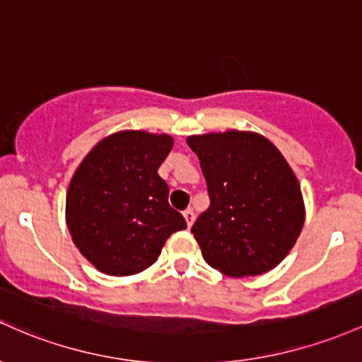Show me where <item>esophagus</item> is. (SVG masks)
<instances>
[{
	"label": "esophagus",
	"instance_id": "esophagus-1",
	"mask_svg": "<svg viewBox=\"0 0 362 362\" xmlns=\"http://www.w3.org/2000/svg\"><path fill=\"white\" fill-rule=\"evenodd\" d=\"M185 218H186V224H188V227H192L193 226V222H194V212H193V209H186L185 210Z\"/></svg>",
	"mask_w": 362,
	"mask_h": 362
}]
</instances>
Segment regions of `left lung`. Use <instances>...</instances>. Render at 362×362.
<instances>
[{
	"mask_svg": "<svg viewBox=\"0 0 362 362\" xmlns=\"http://www.w3.org/2000/svg\"><path fill=\"white\" fill-rule=\"evenodd\" d=\"M210 206L192 227L205 262L229 277L265 274L289 255L304 224L299 181L279 148L253 132L188 136Z\"/></svg>",
	"mask_w": 362,
	"mask_h": 362,
	"instance_id": "obj_1",
	"label": "left lung"
}]
</instances>
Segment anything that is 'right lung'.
Listing matches in <instances>:
<instances>
[{
	"mask_svg": "<svg viewBox=\"0 0 362 362\" xmlns=\"http://www.w3.org/2000/svg\"><path fill=\"white\" fill-rule=\"evenodd\" d=\"M173 145L169 135L124 129L100 140L73 174L68 230L103 274H140L157 262L170 234L186 229L157 174Z\"/></svg>",
	"mask_w": 362,
	"mask_h": 362,
	"instance_id": "add662e5",
	"label": "right lung"
}]
</instances>
